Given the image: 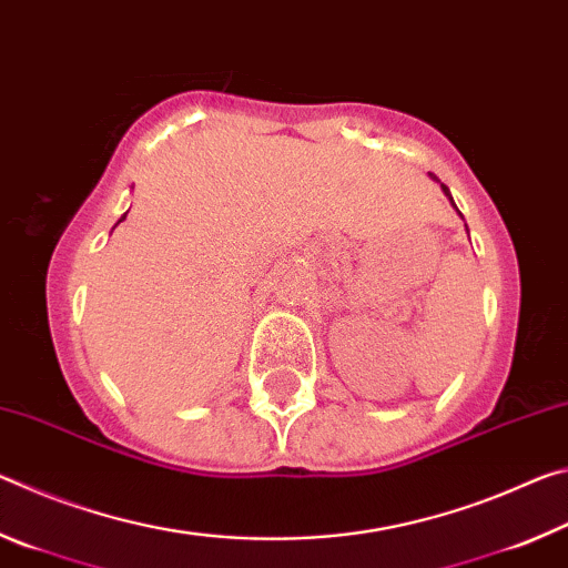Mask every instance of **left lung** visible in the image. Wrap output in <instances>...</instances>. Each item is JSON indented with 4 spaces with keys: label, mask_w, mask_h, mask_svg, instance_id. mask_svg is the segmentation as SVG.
<instances>
[{
    "label": "left lung",
    "mask_w": 568,
    "mask_h": 568,
    "mask_svg": "<svg viewBox=\"0 0 568 568\" xmlns=\"http://www.w3.org/2000/svg\"><path fill=\"white\" fill-rule=\"evenodd\" d=\"M428 175H430V178H434V180H436V182H440V180H438V178H436V175H434V172H428ZM440 187H444V192H446V197H448V200H450V203H454V197H450V190H448V187H446V185H444V182H440ZM454 207H456V203H454ZM456 210H458V207H456ZM458 215H460V213H458Z\"/></svg>",
    "instance_id": "8db88e82"
}]
</instances>
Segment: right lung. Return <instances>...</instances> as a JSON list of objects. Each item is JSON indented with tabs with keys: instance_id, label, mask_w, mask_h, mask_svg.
Listing matches in <instances>:
<instances>
[{
	"instance_id": "add662e5",
	"label": "right lung",
	"mask_w": 568,
	"mask_h": 568,
	"mask_svg": "<svg viewBox=\"0 0 568 568\" xmlns=\"http://www.w3.org/2000/svg\"><path fill=\"white\" fill-rule=\"evenodd\" d=\"M124 217H128V213H124V215H122V217H120V220H118V225H120V223H122V220H124Z\"/></svg>"
}]
</instances>
